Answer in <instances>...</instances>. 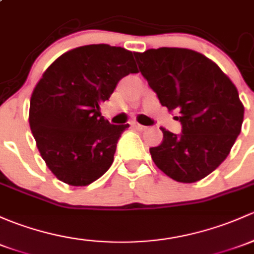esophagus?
Wrapping results in <instances>:
<instances>
[{
    "label": "esophagus",
    "mask_w": 254,
    "mask_h": 254,
    "mask_svg": "<svg viewBox=\"0 0 254 254\" xmlns=\"http://www.w3.org/2000/svg\"><path fill=\"white\" fill-rule=\"evenodd\" d=\"M134 127L135 129H137V130H140V131H143V130H146L147 129V127H145V125H141V124H138V123H134Z\"/></svg>",
    "instance_id": "34e87169"
}]
</instances>
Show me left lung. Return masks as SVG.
I'll list each match as a JSON object with an SVG mask.
<instances>
[{"mask_svg": "<svg viewBox=\"0 0 254 254\" xmlns=\"http://www.w3.org/2000/svg\"><path fill=\"white\" fill-rule=\"evenodd\" d=\"M141 74L162 106L183 125L149 148L154 164L173 180L196 183L221 164L241 132L245 107L226 74L202 53L161 47L134 53Z\"/></svg>", "mask_w": 254, "mask_h": 254, "instance_id": "obj_1", "label": "left lung"}]
</instances>
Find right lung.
<instances>
[{"label":"right lung","instance_id":"1","mask_svg":"<svg viewBox=\"0 0 254 254\" xmlns=\"http://www.w3.org/2000/svg\"><path fill=\"white\" fill-rule=\"evenodd\" d=\"M131 73H137L131 51L100 44L63 53L42 74L30 98L29 124L58 180L86 186L109 169L129 124H111L100 105Z\"/></svg>","mask_w":254,"mask_h":254}]
</instances>
